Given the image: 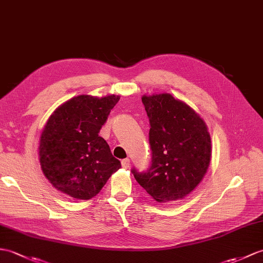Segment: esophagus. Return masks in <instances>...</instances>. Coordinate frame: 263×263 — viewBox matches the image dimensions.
<instances>
[{"label": "esophagus", "mask_w": 263, "mask_h": 263, "mask_svg": "<svg viewBox=\"0 0 263 263\" xmlns=\"http://www.w3.org/2000/svg\"><path fill=\"white\" fill-rule=\"evenodd\" d=\"M121 163H122V167H123L124 169H127L130 167V159H127V158H126V159L122 160Z\"/></svg>", "instance_id": "esophagus-1"}]
</instances>
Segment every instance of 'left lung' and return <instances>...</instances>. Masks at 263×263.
Segmentation results:
<instances>
[{
  "label": "left lung",
  "instance_id": "obj_1",
  "mask_svg": "<svg viewBox=\"0 0 263 263\" xmlns=\"http://www.w3.org/2000/svg\"><path fill=\"white\" fill-rule=\"evenodd\" d=\"M150 121V168L132 170L134 178L158 203L184 199L210 167L212 142L207 125L185 102L168 93L143 95Z\"/></svg>",
  "mask_w": 263,
  "mask_h": 263
}]
</instances>
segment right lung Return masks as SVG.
Masks as SVG:
<instances>
[{"label":"right lung","mask_w":263,"mask_h":263,"mask_svg":"<svg viewBox=\"0 0 263 263\" xmlns=\"http://www.w3.org/2000/svg\"><path fill=\"white\" fill-rule=\"evenodd\" d=\"M119 95H78L49 117L39 142V160L49 182L68 196H96L121 168L105 140L99 136Z\"/></svg>","instance_id":"right-lung-1"}]
</instances>
